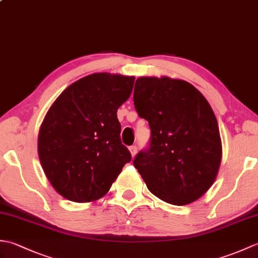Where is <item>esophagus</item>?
<instances>
[{"instance_id":"obj_1","label":"esophagus","mask_w":258,"mask_h":258,"mask_svg":"<svg viewBox=\"0 0 258 258\" xmlns=\"http://www.w3.org/2000/svg\"><path fill=\"white\" fill-rule=\"evenodd\" d=\"M130 152H131V154H132V156L134 157L136 155V153H138V146L136 145L130 146Z\"/></svg>"}]
</instances>
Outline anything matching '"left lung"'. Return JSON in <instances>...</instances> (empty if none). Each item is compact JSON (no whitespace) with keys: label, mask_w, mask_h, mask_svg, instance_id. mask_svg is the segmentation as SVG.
Returning a JSON list of instances; mask_svg holds the SVG:
<instances>
[{"label":"left lung","mask_w":258,"mask_h":258,"mask_svg":"<svg viewBox=\"0 0 258 258\" xmlns=\"http://www.w3.org/2000/svg\"><path fill=\"white\" fill-rule=\"evenodd\" d=\"M134 106L149 122V146L133 164L152 194L173 205L199 200L216 178L220 131L206 98L182 80L139 78Z\"/></svg>","instance_id":"obj_1"}]
</instances>
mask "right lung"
Returning a JSON list of instances; mask_svg holds the SVG:
<instances>
[{"label":"right lung","instance_id":"obj_1","mask_svg":"<svg viewBox=\"0 0 258 258\" xmlns=\"http://www.w3.org/2000/svg\"><path fill=\"white\" fill-rule=\"evenodd\" d=\"M133 84V76L87 75L71 84L48 109L38 134V156L46 177L65 199H101L132 160L120 141L116 113Z\"/></svg>","mask_w":258,"mask_h":258}]
</instances>
